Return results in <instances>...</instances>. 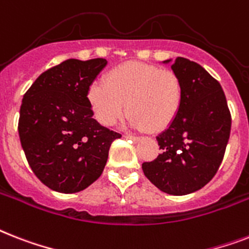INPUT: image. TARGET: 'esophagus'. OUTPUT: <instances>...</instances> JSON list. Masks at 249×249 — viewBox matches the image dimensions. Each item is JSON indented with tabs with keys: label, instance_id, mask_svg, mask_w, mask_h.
<instances>
[{
	"label": "esophagus",
	"instance_id": "obj_1",
	"mask_svg": "<svg viewBox=\"0 0 249 249\" xmlns=\"http://www.w3.org/2000/svg\"><path fill=\"white\" fill-rule=\"evenodd\" d=\"M125 138L126 139H131V141H134V142H138L139 139V137H134V135H125Z\"/></svg>",
	"mask_w": 249,
	"mask_h": 249
}]
</instances>
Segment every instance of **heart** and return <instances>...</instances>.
Listing matches in <instances>:
<instances>
[{"mask_svg":"<svg viewBox=\"0 0 249 249\" xmlns=\"http://www.w3.org/2000/svg\"><path fill=\"white\" fill-rule=\"evenodd\" d=\"M88 101L102 125L116 124L126 106L128 126L159 131L169 126L179 112L183 83L171 69L126 62L107 71L104 83H93Z\"/></svg>","mask_w":249,"mask_h":249,"instance_id":"1","label":"heart"}]
</instances>
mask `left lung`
I'll return each instance as SVG.
<instances>
[{
    "mask_svg": "<svg viewBox=\"0 0 249 249\" xmlns=\"http://www.w3.org/2000/svg\"><path fill=\"white\" fill-rule=\"evenodd\" d=\"M171 69L183 83L181 106L166 130L156 137L162 153L143 162L142 169L160 191L184 196L205 187L219 170L231 115L220 83L201 65L178 57Z\"/></svg>",
    "mask_w": 249,
    "mask_h": 249,
    "instance_id": "left-lung-1",
    "label": "left lung"
}]
</instances>
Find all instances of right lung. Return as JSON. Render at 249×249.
<instances>
[{
	"label": "right lung",
	"mask_w": 249,
	"mask_h": 249,
	"mask_svg": "<svg viewBox=\"0 0 249 249\" xmlns=\"http://www.w3.org/2000/svg\"><path fill=\"white\" fill-rule=\"evenodd\" d=\"M105 58H69L42 72L23 97L18 130L30 169L52 191L75 193L101 177L120 133L93 119L88 89Z\"/></svg>",
	"instance_id": "1"
}]
</instances>
